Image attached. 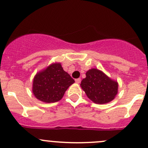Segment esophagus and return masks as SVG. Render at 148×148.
I'll return each instance as SVG.
<instances>
[{"label": "esophagus", "instance_id": "esophagus-1", "mask_svg": "<svg viewBox=\"0 0 148 148\" xmlns=\"http://www.w3.org/2000/svg\"><path fill=\"white\" fill-rule=\"evenodd\" d=\"M75 82H76V83H77V84H80V82H81V79L80 78H79V79H77L75 80Z\"/></svg>", "mask_w": 148, "mask_h": 148}]
</instances>
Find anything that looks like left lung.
I'll use <instances>...</instances> for the list:
<instances>
[{"instance_id": "8db88e82", "label": "left lung", "mask_w": 148, "mask_h": 148, "mask_svg": "<svg viewBox=\"0 0 148 148\" xmlns=\"http://www.w3.org/2000/svg\"><path fill=\"white\" fill-rule=\"evenodd\" d=\"M80 86L88 98L96 104H106L113 100L119 86L116 81L110 79L96 68L86 71V78L82 81Z\"/></svg>"}]
</instances>
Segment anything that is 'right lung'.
Segmentation results:
<instances>
[{"instance_id":"1","label":"right lung","mask_w":148,"mask_h":148,"mask_svg":"<svg viewBox=\"0 0 148 148\" xmlns=\"http://www.w3.org/2000/svg\"><path fill=\"white\" fill-rule=\"evenodd\" d=\"M74 80L59 62L53 63L35 75L32 92L36 98L46 103L60 100Z\"/></svg>"}]
</instances>
